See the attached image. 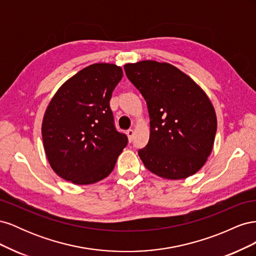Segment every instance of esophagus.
I'll return each instance as SVG.
<instances>
[{"mask_svg":"<svg viewBox=\"0 0 256 256\" xmlns=\"http://www.w3.org/2000/svg\"><path fill=\"white\" fill-rule=\"evenodd\" d=\"M126 134H127V136H128V138H129V141H130V142L132 141L134 136V129H129Z\"/></svg>","mask_w":256,"mask_h":256,"instance_id":"esophagus-1","label":"esophagus"}]
</instances>
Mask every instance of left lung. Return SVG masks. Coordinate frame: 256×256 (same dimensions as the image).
<instances>
[{"label":"left lung","instance_id":"obj_1","mask_svg":"<svg viewBox=\"0 0 256 256\" xmlns=\"http://www.w3.org/2000/svg\"><path fill=\"white\" fill-rule=\"evenodd\" d=\"M124 68L150 113V141L138 152L146 168L166 180L196 174L212 150L216 131L205 92L168 63L141 60Z\"/></svg>","mask_w":256,"mask_h":256}]
</instances>
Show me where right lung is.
<instances>
[{
  "mask_svg": "<svg viewBox=\"0 0 256 256\" xmlns=\"http://www.w3.org/2000/svg\"><path fill=\"white\" fill-rule=\"evenodd\" d=\"M122 78L120 66L92 64L68 79L51 99L42 134L49 164L63 180L90 184L113 171L128 143L127 136L116 130L110 109Z\"/></svg>",
  "mask_w": 256,
  "mask_h": 256,
  "instance_id": "add662e5",
  "label": "right lung"
}]
</instances>
